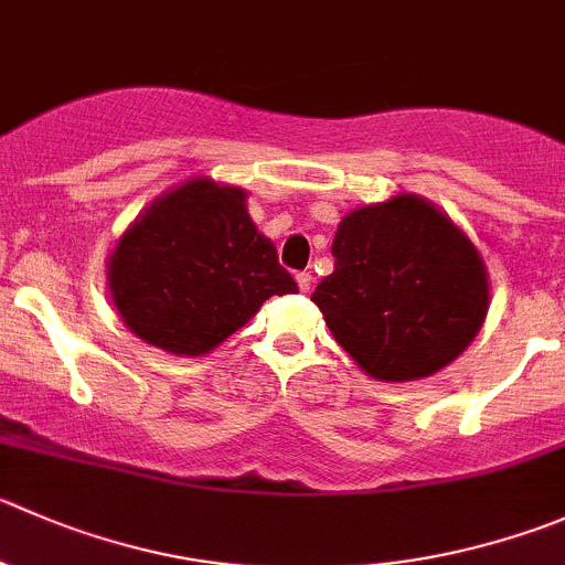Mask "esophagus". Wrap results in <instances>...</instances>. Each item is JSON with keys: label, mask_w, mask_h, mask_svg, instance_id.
<instances>
[{"label": "esophagus", "mask_w": 565, "mask_h": 565, "mask_svg": "<svg viewBox=\"0 0 565 565\" xmlns=\"http://www.w3.org/2000/svg\"><path fill=\"white\" fill-rule=\"evenodd\" d=\"M295 281H298V287H300V292H309L311 289V273H298V276H295Z\"/></svg>", "instance_id": "34e87169"}]
</instances>
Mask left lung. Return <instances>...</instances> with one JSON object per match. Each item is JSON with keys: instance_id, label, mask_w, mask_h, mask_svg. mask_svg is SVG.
Segmentation results:
<instances>
[{"instance_id": "obj_1", "label": "left lung", "mask_w": 565, "mask_h": 565, "mask_svg": "<svg viewBox=\"0 0 565 565\" xmlns=\"http://www.w3.org/2000/svg\"><path fill=\"white\" fill-rule=\"evenodd\" d=\"M333 273L315 300L344 353L383 383L419 381L472 344L489 315V270L472 239L414 193L348 212Z\"/></svg>"}]
</instances>
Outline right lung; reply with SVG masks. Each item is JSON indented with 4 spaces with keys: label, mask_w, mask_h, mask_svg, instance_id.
Listing matches in <instances>:
<instances>
[{
    "label": "right lung",
    "mask_w": 565,
    "mask_h": 565,
    "mask_svg": "<svg viewBox=\"0 0 565 565\" xmlns=\"http://www.w3.org/2000/svg\"><path fill=\"white\" fill-rule=\"evenodd\" d=\"M248 193L195 177L151 201L107 256L124 326L173 355H204L273 295L298 292L276 245L250 221Z\"/></svg>",
    "instance_id": "right-lung-1"
}]
</instances>
